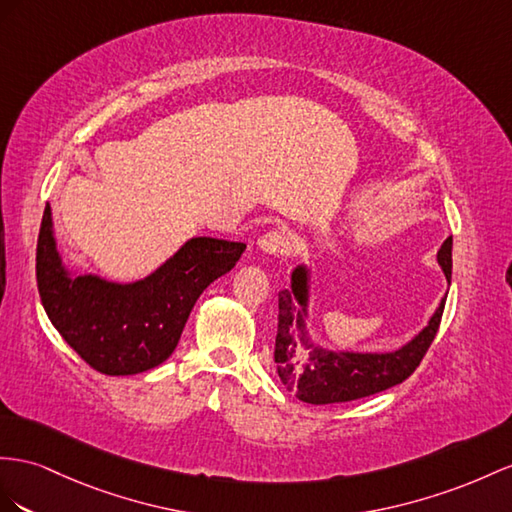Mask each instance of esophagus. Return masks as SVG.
Here are the masks:
<instances>
[{
	"instance_id": "esophagus-1",
	"label": "esophagus",
	"mask_w": 512,
	"mask_h": 512,
	"mask_svg": "<svg viewBox=\"0 0 512 512\" xmlns=\"http://www.w3.org/2000/svg\"><path fill=\"white\" fill-rule=\"evenodd\" d=\"M290 248H292V238L283 229L268 231L257 240V251L272 257H281L285 253H290Z\"/></svg>"
}]
</instances>
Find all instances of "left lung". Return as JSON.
<instances>
[{
    "label": "left lung",
    "instance_id": "1",
    "mask_svg": "<svg viewBox=\"0 0 512 512\" xmlns=\"http://www.w3.org/2000/svg\"><path fill=\"white\" fill-rule=\"evenodd\" d=\"M437 264L450 285L452 279V238L437 251ZM311 270L300 264L292 270L290 290L279 292V329L274 342V363L281 383L298 400L309 404L350 402L374 396L409 378L424 359L437 335L445 307V294L428 324L409 342L387 352L331 350L311 335Z\"/></svg>",
    "mask_w": 512,
    "mask_h": 512
}]
</instances>
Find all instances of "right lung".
<instances>
[{"instance_id":"right-lung-1","label":"right lung","mask_w":512,"mask_h":512,"mask_svg":"<svg viewBox=\"0 0 512 512\" xmlns=\"http://www.w3.org/2000/svg\"><path fill=\"white\" fill-rule=\"evenodd\" d=\"M244 248L199 235L147 277L110 281L64 264L47 203L36 244L38 294L51 324L90 368L108 376L140 374L173 355L194 303L238 264Z\"/></svg>"}]
</instances>
